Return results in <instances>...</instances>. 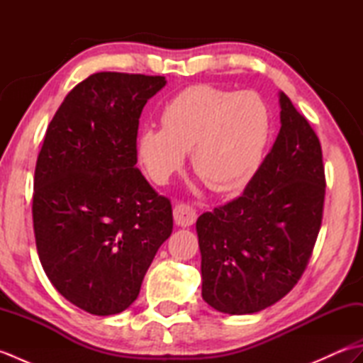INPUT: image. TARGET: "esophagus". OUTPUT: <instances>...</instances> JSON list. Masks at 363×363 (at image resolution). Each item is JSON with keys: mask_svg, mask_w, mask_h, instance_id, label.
I'll return each instance as SVG.
<instances>
[{"mask_svg": "<svg viewBox=\"0 0 363 363\" xmlns=\"http://www.w3.org/2000/svg\"><path fill=\"white\" fill-rule=\"evenodd\" d=\"M173 217L177 226L189 228L196 221L198 212L195 207L189 203H177L173 209Z\"/></svg>", "mask_w": 363, "mask_h": 363, "instance_id": "esophagus-1", "label": "esophagus"}]
</instances>
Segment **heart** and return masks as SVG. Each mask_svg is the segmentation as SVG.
<instances>
[{
	"mask_svg": "<svg viewBox=\"0 0 363 363\" xmlns=\"http://www.w3.org/2000/svg\"><path fill=\"white\" fill-rule=\"evenodd\" d=\"M162 126H146L135 142L137 160L152 182L164 186L191 167L213 190L240 187L257 172L272 135L267 103L251 91L191 86L162 109Z\"/></svg>",
	"mask_w": 363,
	"mask_h": 363,
	"instance_id": "b5f03b06",
	"label": "heart"
}]
</instances>
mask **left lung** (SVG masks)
<instances>
[{
	"label": "left lung",
	"instance_id": "left-lung-1",
	"mask_svg": "<svg viewBox=\"0 0 363 363\" xmlns=\"http://www.w3.org/2000/svg\"><path fill=\"white\" fill-rule=\"evenodd\" d=\"M279 101V134L243 194L196 221L203 298L223 313H254L287 295L321 228L326 176L320 138L284 91Z\"/></svg>",
	"mask_w": 363,
	"mask_h": 363
}]
</instances>
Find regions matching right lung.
Listing matches in <instances>:
<instances>
[{
	"label": "right lung",
	"instance_id": "obj_1",
	"mask_svg": "<svg viewBox=\"0 0 363 363\" xmlns=\"http://www.w3.org/2000/svg\"><path fill=\"white\" fill-rule=\"evenodd\" d=\"M165 82L164 76L90 74L54 113L38 152V259L60 295L91 315H115L134 303L173 230L172 201L135 167L138 118Z\"/></svg>",
	"mask_w": 363,
	"mask_h": 363
}]
</instances>
